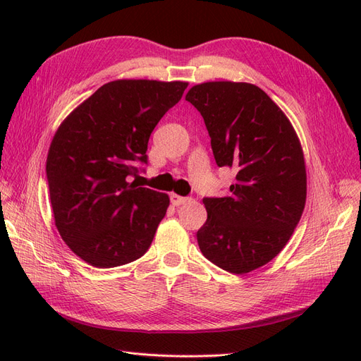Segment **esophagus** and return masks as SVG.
<instances>
[{
  "mask_svg": "<svg viewBox=\"0 0 361 361\" xmlns=\"http://www.w3.org/2000/svg\"><path fill=\"white\" fill-rule=\"evenodd\" d=\"M170 200H171L173 206H180V204L188 202L187 197H182V195H178V194H171L170 195Z\"/></svg>",
  "mask_w": 361,
  "mask_h": 361,
  "instance_id": "34e87169",
  "label": "esophagus"
}]
</instances>
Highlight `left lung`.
Returning a JSON list of instances; mask_svg holds the SVG:
<instances>
[{"instance_id":"obj_1","label":"left lung","mask_w":361,"mask_h":361,"mask_svg":"<svg viewBox=\"0 0 361 361\" xmlns=\"http://www.w3.org/2000/svg\"><path fill=\"white\" fill-rule=\"evenodd\" d=\"M185 99L202 114L218 167L236 182L224 197H204L197 232L203 256L232 274L267 265L285 248L307 195L302 147L286 114L255 84L211 81Z\"/></svg>"}]
</instances>
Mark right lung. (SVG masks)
Wrapping results in <instances>:
<instances>
[{"label": "right lung", "mask_w": 361, "mask_h": 361, "mask_svg": "<svg viewBox=\"0 0 361 361\" xmlns=\"http://www.w3.org/2000/svg\"><path fill=\"white\" fill-rule=\"evenodd\" d=\"M188 87L183 81L117 80L99 87L54 135L47 178L54 221L87 264L114 268L143 256L167 212V194L134 180L162 116Z\"/></svg>", "instance_id": "right-lung-1"}]
</instances>
